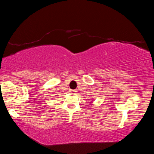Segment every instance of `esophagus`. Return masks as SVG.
Masks as SVG:
<instances>
[{
	"label": "esophagus",
	"mask_w": 154,
	"mask_h": 154,
	"mask_svg": "<svg viewBox=\"0 0 154 154\" xmlns=\"http://www.w3.org/2000/svg\"><path fill=\"white\" fill-rule=\"evenodd\" d=\"M70 92H71V93H72V94H75V93H76V92H77V90H71Z\"/></svg>",
	"instance_id": "obj_1"
}]
</instances>
